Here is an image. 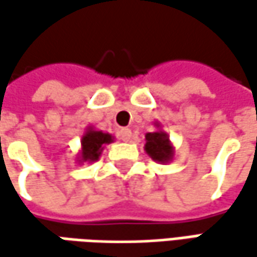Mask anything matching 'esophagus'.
<instances>
[{
	"instance_id": "esophagus-1",
	"label": "esophagus",
	"mask_w": 257,
	"mask_h": 257,
	"mask_svg": "<svg viewBox=\"0 0 257 257\" xmlns=\"http://www.w3.org/2000/svg\"><path fill=\"white\" fill-rule=\"evenodd\" d=\"M120 139L123 142H130L132 140V130L130 128H121L120 130Z\"/></svg>"
}]
</instances>
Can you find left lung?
<instances>
[{"mask_svg":"<svg viewBox=\"0 0 257 257\" xmlns=\"http://www.w3.org/2000/svg\"><path fill=\"white\" fill-rule=\"evenodd\" d=\"M154 125L157 130L153 133L146 134L144 150L154 162L160 164L170 163L174 157V147L170 142V137L164 130H162V125L159 121H156Z\"/></svg>","mask_w":257,"mask_h":257,"instance_id":"obj_1","label":"left lung"}]
</instances>
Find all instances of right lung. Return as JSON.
Here are the masks:
<instances>
[{"label":"right lung","instance_id":"1","mask_svg":"<svg viewBox=\"0 0 257 257\" xmlns=\"http://www.w3.org/2000/svg\"><path fill=\"white\" fill-rule=\"evenodd\" d=\"M114 142V137L110 133H104L101 130H95L88 125L81 137V149L77 154V163H94L100 159L104 146Z\"/></svg>","mask_w":257,"mask_h":257}]
</instances>
